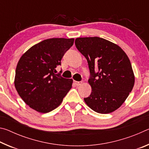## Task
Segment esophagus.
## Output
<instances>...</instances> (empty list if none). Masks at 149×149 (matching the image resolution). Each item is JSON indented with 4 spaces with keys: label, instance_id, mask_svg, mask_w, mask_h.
<instances>
[{
    "label": "esophagus",
    "instance_id": "esophagus-1",
    "mask_svg": "<svg viewBox=\"0 0 149 149\" xmlns=\"http://www.w3.org/2000/svg\"><path fill=\"white\" fill-rule=\"evenodd\" d=\"M74 84L76 85V86H79L82 84L81 81H74Z\"/></svg>",
    "mask_w": 149,
    "mask_h": 149
}]
</instances>
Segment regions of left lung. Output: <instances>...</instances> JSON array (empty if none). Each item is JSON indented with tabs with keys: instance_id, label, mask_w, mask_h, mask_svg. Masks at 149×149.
Here are the masks:
<instances>
[{
	"instance_id": "obj_1",
	"label": "left lung",
	"mask_w": 149,
	"mask_h": 149,
	"mask_svg": "<svg viewBox=\"0 0 149 149\" xmlns=\"http://www.w3.org/2000/svg\"><path fill=\"white\" fill-rule=\"evenodd\" d=\"M75 47L87 59L90 71L88 80L91 93L84 100L100 114L119 108L135 83L132 64L125 52L108 40L98 37L75 39Z\"/></svg>"
}]
</instances>
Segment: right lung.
I'll use <instances>...</instances> for the list:
<instances>
[{
    "mask_svg": "<svg viewBox=\"0 0 149 149\" xmlns=\"http://www.w3.org/2000/svg\"><path fill=\"white\" fill-rule=\"evenodd\" d=\"M74 39L52 38L31 47L17 63L14 85L19 97L41 113L54 110L71 89L72 79H65L56 68Z\"/></svg>",
    "mask_w": 149,
    "mask_h": 149,
    "instance_id": "right-lung-1",
    "label": "right lung"
}]
</instances>
